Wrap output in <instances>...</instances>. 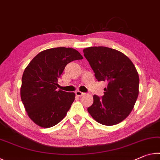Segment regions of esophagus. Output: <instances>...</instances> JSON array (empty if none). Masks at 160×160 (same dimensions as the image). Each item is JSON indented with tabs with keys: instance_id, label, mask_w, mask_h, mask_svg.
Listing matches in <instances>:
<instances>
[{
	"instance_id": "34e87169",
	"label": "esophagus",
	"mask_w": 160,
	"mask_h": 160,
	"mask_svg": "<svg viewBox=\"0 0 160 160\" xmlns=\"http://www.w3.org/2000/svg\"><path fill=\"white\" fill-rule=\"evenodd\" d=\"M75 94H76V95L78 96V97H81V96L84 95V94H85V93H83V92H80V91H76V92H75Z\"/></svg>"
}]
</instances>
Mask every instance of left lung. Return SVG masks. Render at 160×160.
Returning <instances> with one entry per match:
<instances>
[{
    "label": "left lung",
    "instance_id": "left-lung-1",
    "mask_svg": "<svg viewBox=\"0 0 160 160\" xmlns=\"http://www.w3.org/2000/svg\"><path fill=\"white\" fill-rule=\"evenodd\" d=\"M98 81L107 82L102 98L93 96L88 111L94 120L105 126L118 124L128 117L139 94V75L128 56L105 47L83 49Z\"/></svg>",
    "mask_w": 160,
    "mask_h": 160
}]
</instances>
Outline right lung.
I'll use <instances>...</instances> for the list:
<instances>
[{"mask_svg":"<svg viewBox=\"0 0 160 160\" xmlns=\"http://www.w3.org/2000/svg\"><path fill=\"white\" fill-rule=\"evenodd\" d=\"M83 57L72 48L42 51L29 62L22 78L20 97L29 118L42 128L58 123L67 114L75 94L58 90V78L70 62Z\"/></svg>","mask_w":160,"mask_h":160,"instance_id":"obj_1","label":"right lung"}]
</instances>
